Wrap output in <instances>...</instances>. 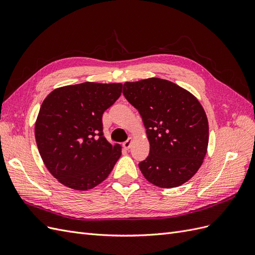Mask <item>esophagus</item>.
<instances>
[{
	"label": "esophagus",
	"mask_w": 255,
	"mask_h": 255,
	"mask_svg": "<svg viewBox=\"0 0 255 255\" xmlns=\"http://www.w3.org/2000/svg\"><path fill=\"white\" fill-rule=\"evenodd\" d=\"M123 148H125L126 150H128L130 148V145H132V138H128V139L127 141L123 142Z\"/></svg>",
	"instance_id": "esophagus-1"
}]
</instances>
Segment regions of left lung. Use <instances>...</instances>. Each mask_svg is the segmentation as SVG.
<instances>
[{"label": "left lung", "mask_w": 255, "mask_h": 255, "mask_svg": "<svg viewBox=\"0 0 255 255\" xmlns=\"http://www.w3.org/2000/svg\"><path fill=\"white\" fill-rule=\"evenodd\" d=\"M123 95L139 112L150 142L139 163L143 176L161 188L177 187L201 167L208 144V121L189 91L157 78L123 85Z\"/></svg>", "instance_id": "obj_1"}]
</instances>
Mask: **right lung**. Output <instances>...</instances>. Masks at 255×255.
I'll list each match as a JSON object with an SVG mask.
<instances>
[{
    "mask_svg": "<svg viewBox=\"0 0 255 255\" xmlns=\"http://www.w3.org/2000/svg\"><path fill=\"white\" fill-rule=\"evenodd\" d=\"M122 84L85 82L53 90L35 125L38 150L50 173L65 186L88 190L102 183L121 156L103 135V113L117 101Z\"/></svg>",
    "mask_w": 255,
    "mask_h": 255,
    "instance_id": "add662e5",
    "label": "right lung"
}]
</instances>
